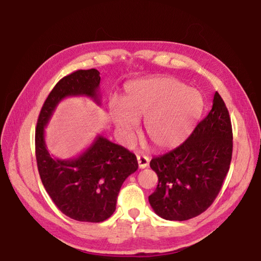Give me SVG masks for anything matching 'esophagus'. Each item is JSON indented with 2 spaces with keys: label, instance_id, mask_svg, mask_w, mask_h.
Returning a JSON list of instances; mask_svg holds the SVG:
<instances>
[{
  "label": "esophagus",
  "instance_id": "34e87169",
  "mask_svg": "<svg viewBox=\"0 0 261 261\" xmlns=\"http://www.w3.org/2000/svg\"><path fill=\"white\" fill-rule=\"evenodd\" d=\"M138 165H139V168L143 169L149 166V158L146 156H138Z\"/></svg>",
  "mask_w": 261,
  "mask_h": 261
}]
</instances>
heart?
Returning a JSON list of instances; mask_svg holds the SVG:
<instances>
[{"instance_id":"obj_1","label":"heart","mask_w":261,"mask_h":261,"mask_svg":"<svg viewBox=\"0 0 261 261\" xmlns=\"http://www.w3.org/2000/svg\"><path fill=\"white\" fill-rule=\"evenodd\" d=\"M121 105L111 103V118L127 138L145 120L146 136L158 149L179 146L192 134L203 112V97L196 90L174 79L160 77L130 82Z\"/></svg>"}]
</instances>
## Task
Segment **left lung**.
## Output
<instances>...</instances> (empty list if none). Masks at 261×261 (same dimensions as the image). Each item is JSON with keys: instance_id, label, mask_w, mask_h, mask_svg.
I'll return each instance as SVG.
<instances>
[{"instance_id": "obj_1", "label": "left lung", "mask_w": 261, "mask_h": 261, "mask_svg": "<svg viewBox=\"0 0 261 261\" xmlns=\"http://www.w3.org/2000/svg\"><path fill=\"white\" fill-rule=\"evenodd\" d=\"M232 139L229 111L215 92L212 109L186 141L151 159L158 185L149 203L156 214L165 220L185 221L206 211L229 171Z\"/></svg>"}]
</instances>
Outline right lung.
I'll use <instances>...</instances> for the list:
<instances>
[{
	"label": "right lung",
	"mask_w": 261,
	"mask_h": 261,
	"mask_svg": "<svg viewBox=\"0 0 261 261\" xmlns=\"http://www.w3.org/2000/svg\"><path fill=\"white\" fill-rule=\"evenodd\" d=\"M99 71L94 68L65 76L43 103L36 129V158L42 184L56 206L81 222L109 219L122 184L138 169L135 153L102 136L73 159L53 158L48 151L45 127L59 102L68 96H88L99 105Z\"/></svg>",
	"instance_id": "right-lung-1"
}]
</instances>
